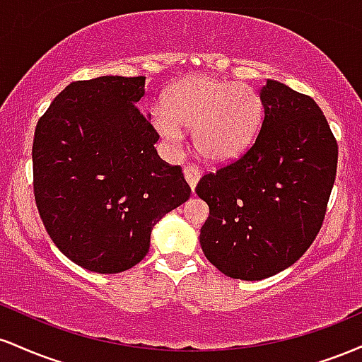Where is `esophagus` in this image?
Returning <instances> with one entry per match:
<instances>
[{"mask_svg": "<svg viewBox=\"0 0 362 362\" xmlns=\"http://www.w3.org/2000/svg\"><path fill=\"white\" fill-rule=\"evenodd\" d=\"M184 175H185V180L189 182L190 189L194 190L195 185H197L199 178H201V175H202V172H201V168L197 167V165L187 163L185 167H184Z\"/></svg>", "mask_w": 362, "mask_h": 362, "instance_id": "34e87169", "label": "esophagus"}]
</instances>
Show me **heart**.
<instances>
[{
    "mask_svg": "<svg viewBox=\"0 0 362 362\" xmlns=\"http://www.w3.org/2000/svg\"><path fill=\"white\" fill-rule=\"evenodd\" d=\"M151 124L161 139L178 146L184 129L204 160L223 163L247 151L259 134L264 103L255 90L236 81L190 76L165 93V105L151 109Z\"/></svg>",
    "mask_w": 362,
    "mask_h": 362,
    "instance_id": "1",
    "label": "heart"
}]
</instances>
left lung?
<instances>
[{
	"label": "left lung",
	"instance_id": "1",
	"mask_svg": "<svg viewBox=\"0 0 362 362\" xmlns=\"http://www.w3.org/2000/svg\"><path fill=\"white\" fill-rule=\"evenodd\" d=\"M260 98L255 143L195 187L209 206L202 252L224 276L242 281L271 277L308 250L337 172V141L313 98L276 80L262 86Z\"/></svg>",
	"mask_w": 362,
	"mask_h": 362
}]
</instances>
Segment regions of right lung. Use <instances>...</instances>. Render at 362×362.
Wrapping results in <instances>:
<instances>
[{
  "mask_svg": "<svg viewBox=\"0 0 362 362\" xmlns=\"http://www.w3.org/2000/svg\"><path fill=\"white\" fill-rule=\"evenodd\" d=\"M144 81H74L37 122V209L56 247L86 271L134 267L153 226L190 197L182 168L158 156L160 136L138 107Z\"/></svg>",
  "mask_w": 362,
  "mask_h": 362,
  "instance_id": "1",
  "label": "right lung"
}]
</instances>
